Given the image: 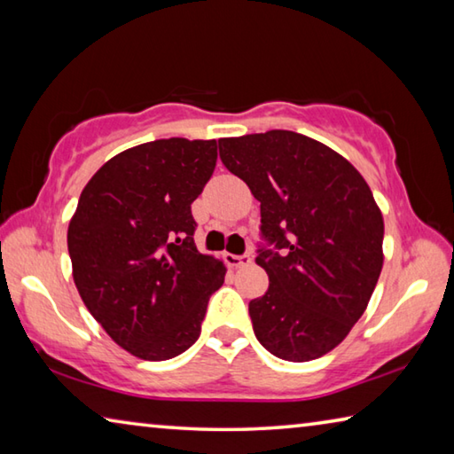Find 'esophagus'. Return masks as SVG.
<instances>
[{"mask_svg": "<svg viewBox=\"0 0 454 454\" xmlns=\"http://www.w3.org/2000/svg\"><path fill=\"white\" fill-rule=\"evenodd\" d=\"M224 260L228 262V266L232 268H242V266H248L252 262L250 254H244V256H236V254H224Z\"/></svg>", "mask_w": 454, "mask_h": 454, "instance_id": "1", "label": "esophagus"}]
</instances>
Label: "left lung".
<instances>
[{
  "label": "left lung",
  "instance_id": "left-lung-1",
  "mask_svg": "<svg viewBox=\"0 0 454 454\" xmlns=\"http://www.w3.org/2000/svg\"><path fill=\"white\" fill-rule=\"evenodd\" d=\"M220 158L260 202L268 274L250 302L254 334L274 356L309 363L348 336L382 270L384 220L347 158L309 136L270 129L220 137Z\"/></svg>",
  "mask_w": 454,
  "mask_h": 454
}]
</instances>
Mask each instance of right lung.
Returning <instances> with one entry per match:
<instances>
[{
  "label": "right lung",
  "mask_w": 454,
  "mask_h": 454,
  "mask_svg": "<svg viewBox=\"0 0 454 454\" xmlns=\"http://www.w3.org/2000/svg\"><path fill=\"white\" fill-rule=\"evenodd\" d=\"M216 140L134 145L99 168L67 226L72 276L114 342L168 360L198 340L226 266L198 252L190 206L216 168Z\"/></svg>",
  "instance_id": "add662e5"
}]
</instances>
